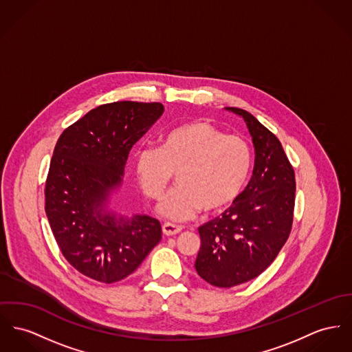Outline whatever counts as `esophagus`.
I'll return each instance as SVG.
<instances>
[{"mask_svg": "<svg viewBox=\"0 0 352 352\" xmlns=\"http://www.w3.org/2000/svg\"><path fill=\"white\" fill-rule=\"evenodd\" d=\"M183 231V228L180 226L172 224V223H164L163 224V234L166 236H173V234H180Z\"/></svg>", "mask_w": 352, "mask_h": 352, "instance_id": "esophagus-1", "label": "esophagus"}]
</instances>
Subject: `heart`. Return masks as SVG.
I'll return each instance as SVG.
<instances>
[{
    "label": "heart",
    "instance_id": "b5f03b06",
    "mask_svg": "<svg viewBox=\"0 0 352 352\" xmlns=\"http://www.w3.org/2000/svg\"><path fill=\"white\" fill-rule=\"evenodd\" d=\"M251 170V151L236 135H224L206 120H192L168 131L159 149H144L136 172L144 193L159 200L177 175L159 211L175 220L203 210L220 213L239 199Z\"/></svg>",
    "mask_w": 352,
    "mask_h": 352
}]
</instances>
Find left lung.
Here are the masks:
<instances>
[{
    "label": "left lung",
    "instance_id": "1",
    "mask_svg": "<svg viewBox=\"0 0 352 352\" xmlns=\"http://www.w3.org/2000/svg\"><path fill=\"white\" fill-rule=\"evenodd\" d=\"M228 109L250 129L255 165L234 206L199 227L201 245L195 268L220 288L255 279L278 256L292 228L296 189L294 168L279 139L250 112Z\"/></svg>",
    "mask_w": 352,
    "mask_h": 352
}]
</instances>
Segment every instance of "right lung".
<instances>
[{
    "instance_id": "1",
    "label": "right lung",
    "mask_w": 352,
    "mask_h": 352,
    "mask_svg": "<svg viewBox=\"0 0 352 352\" xmlns=\"http://www.w3.org/2000/svg\"><path fill=\"white\" fill-rule=\"evenodd\" d=\"M164 112L160 102L102 104L58 138L45 182V212L64 258L105 284L136 271L162 240L159 220L120 216L111 193L132 146Z\"/></svg>"
}]
</instances>
